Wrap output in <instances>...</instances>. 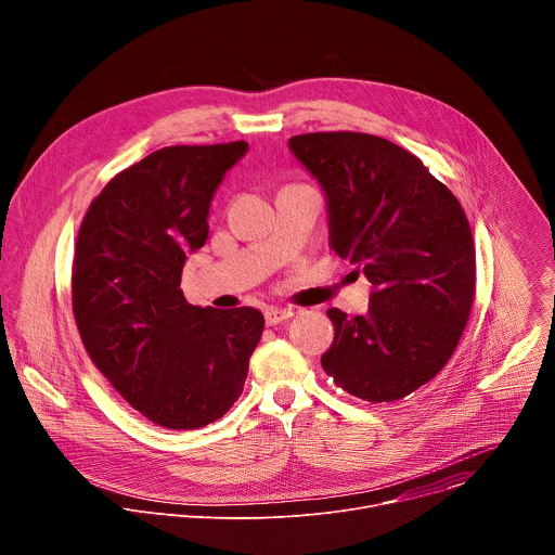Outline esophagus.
Returning a JSON list of instances; mask_svg holds the SVG:
<instances>
[{
	"instance_id": "1",
	"label": "esophagus",
	"mask_w": 555,
	"mask_h": 555,
	"mask_svg": "<svg viewBox=\"0 0 555 555\" xmlns=\"http://www.w3.org/2000/svg\"><path fill=\"white\" fill-rule=\"evenodd\" d=\"M292 315H294V309H289V307H268L266 309V323L272 327V325H279V323L292 319Z\"/></svg>"
}]
</instances>
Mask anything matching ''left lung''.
Returning a JSON list of instances; mask_svg holds the SVG:
<instances>
[{
  "instance_id": "1",
  "label": "left lung",
  "mask_w": 555,
  "mask_h": 555,
  "mask_svg": "<svg viewBox=\"0 0 555 555\" xmlns=\"http://www.w3.org/2000/svg\"><path fill=\"white\" fill-rule=\"evenodd\" d=\"M287 144L325 193L332 250L373 285L364 315L327 311L336 336L321 364L360 400H402L446 366L469 319L467 217L420 157L386 138L325 131Z\"/></svg>"
}]
</instances>
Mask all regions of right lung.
<instances>
[{"mask_svg": "<svg viewBox=\"0 0 555 555\" xmlns=\"http://www.w3.org/2000/svg\"><path fill=\"white\" fill-rule=\"evenodd\" d=\"M248 142L165 146L118 173L78 230L72 309L96 369L153 424L193 430L240 398L263 334L253 307H197L180 289L208 212Z\"/></svg>", "mask_w": 555, "mask_h": 555, "instance_id": "1", "label": "right lung"}]
</instances>
